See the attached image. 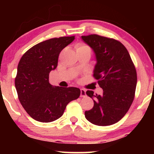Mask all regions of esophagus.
I'll return each instance as SVG.
<instances>
[{"mask_svg": "<svg viewBox=\"0 0 154 154\" xmlns=\"http://www.w3.org/2000/svg\"><path fill=\"white\" fill-rule=\"evenodd\" d=\"M80 96L81 97H85L86 96V91L85 89L80 90Z\"/></svg>", "mask_w": 154, "mask_h": 154, "instance_id": "34e87169", "label": "esophagus"}]
</instances>
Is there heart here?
<instances>
[{"label": "heart", "instance_id": "heart-1", "mask_svg": "<svg viewBox=\"0 0 154 154\" xmlns=\"http://www.w3.org/2000/svg\"><path fill=\"white\" fill-rule=\"evenodd\" d=\"M76 49H77V51H88L91 52V48L88 46V45H84V44H78L76 46Z\"/></svg>", "mask_w": 154, "mask_h": 154}]
</instances>
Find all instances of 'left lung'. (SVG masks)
I'll return each mask as SVG.
<instances>
[{
	"instance_id": "obj_1",
	"label": "left lung",
	"mask_w": 154,
	"mask_h": 154,
	"mask_svg": "<svg viewBox=\"0 0 154 154\" xmlns=\"http://www.w3.org/2000/svg\"><path fill=\"white\" fill-rule=\"evenodd\" d=\"M93 49L96 59L93 76L103 89V94H86L93 98V109L85 112L90 122L108 126L119 122L128 112L134 100L137 73L131 57L123 44L98 35L82 36Z\"/></svg>"
}]
</instances>
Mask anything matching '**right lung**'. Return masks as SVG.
Here are the masks:
<instances>
[{
	"label": "right lung",
	"instance_id": "obj_1",
	"mask_svg": "<svg viewBox=\"0 0 154 154\" xmlns=\"http://www.w3.org/2000/svg\"><path fill=\"white\" fill-rule=\"evenodd\" d=\"M74 40L75 36L45 40L29 49L19 61L15 78L19 100L36 121L58 119L67 104L79 97V88L55 87L49 82V73L57 67L60 52Z\"/></svg>",
	"mask_w": 154,
	"mask_h": 154
}]
</instances>
